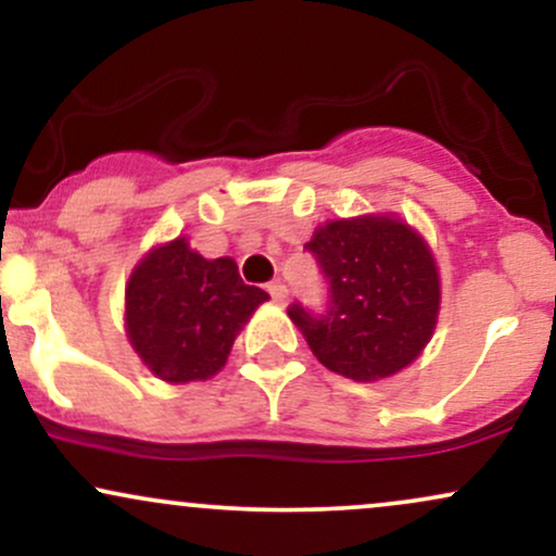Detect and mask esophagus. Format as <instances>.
<instances>
[{"instance_id":"1","label":"esophagus","mask_w":556,"mask_h":556,"mask_svg":"<svg viewBox=\"0 0 556 556\" xmlns=\"http://www.w3.org/2000/svg\"><path fill=\"white\" fill-rule=\"evenodd\" d=\"M266 292H269L274 303H285V300H287V285L279 282V279H277V282L266 285Z\"/></svg>"}]
</instances>
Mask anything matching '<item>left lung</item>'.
Listing matches in <instances>:
<instances>
[{
	"label": "left lung",
	"mask_w": 556,
	"mask_h": 556,
	"mask_svg": "<svg viewBox=\"0 0 556 556\" xmlns=\"http://www.w3.org/2000/svg\"><path fill=\"white\" fill-rule=\"evenodd\" d=\"M305 251L327 300L321 311L295 300L287 314L329 371L376 381L418 358L437 327L439 274L410 227L389 216L329 222Z\"/></svg>",
	"instance_id": "obj_1"
}]
</instances>
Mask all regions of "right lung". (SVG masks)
Returning a JSON list of instances; mask_svg holds the SVG:
<instances>
[{"mask_svg":"<svg viewBox=\"0 0 556 556\" xmlns=\"http://www.w3.org/2000/svg\"><path fill=\"white\" fill-rule=\"evenodd\" d=\"M266 298L261 287L242 282L232 258L208 261L177 238L132 271L125 290L127 337L159 379H208Z\"/></svg>","mask_w":556,"mask_h":556,"instance_id":"obj_1","label":"right lung"}]
</instances>
